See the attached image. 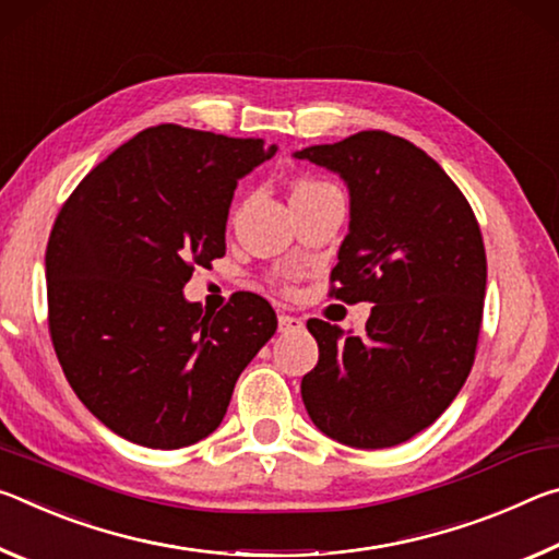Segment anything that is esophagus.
<instances>
[{"mask_svg": "<svg viewBox=\"0 0 559 559\" xmlns=\"http://www.w3.org/2000/svg\"><path fill=\"white\" fill-rule=\"evenodd\" d=\"M305 326L301 324V319L292 317V314H280V332L282 334H289V332H299V329Z\"/></svg>", "mask_w": 559, "mask_h": 559, "instance_id": "esophagus-1", "label": "esophagus"}]
</instances>
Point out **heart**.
<instances>
[{
	"mask_svg": "<svg viewBox=\"0 0 559 559\" xmlns=\"http://www.w3.org/2000/svg\"><path fill=\"white\" fill-rule=\"evenodd\" d=\"M322 188H332L329 182L324 180H312V178H301L295 182V188H292V195H305V193H314V190H322Z\"/></svg>",
	"mask_w": 559,
	"mask_h": 559,
	"instance_id": "heart-1",
	"label": "heart"
}]
</instances>
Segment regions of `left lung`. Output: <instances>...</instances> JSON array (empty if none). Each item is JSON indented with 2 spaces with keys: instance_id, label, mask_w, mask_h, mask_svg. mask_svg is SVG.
Listing matches in <instances>:
<instances>
[{
  "instance_id": "1",
  "label": "left lung",
  "mask_w": 559,
  "mask_h": 559,
  "mask_svg": "<svg viewBox=\"0 0 559 559\" xmlns=\"http://www.w3.org/2000/svg\"><path fill=\"white\" fill-rule=\"evenodd\" d=\"M295 158L340 173L349 235L332 297L371 301L364 336L322 319L301 401L319 431L352 448H391L424 431L468 379L486 297V247L468 200L414 143L361 131Z\"/></svg>"
}]
</instances>
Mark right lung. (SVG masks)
I'll return each mask as SVG.
<instances>
[{
    "label": "right lung",
    "mask_w": 559,
    "mask_h": 559,
    "mask_svg": "<svg viewBox=\"0 0 559 559\" xmlns=\"http://www.w3.org/2000/svg\"><path fill=\"white\" fill-rule=\"evenodd\" d=\"M274 151L153 126L63 203L47 245L53 352L81 404L126 441L163 451L203 441L272 340L267 299L245 292L210 314L182 287L223 258L237 180Z\"/></svg>",
    "instance_id": "1"
}]
</instances>
